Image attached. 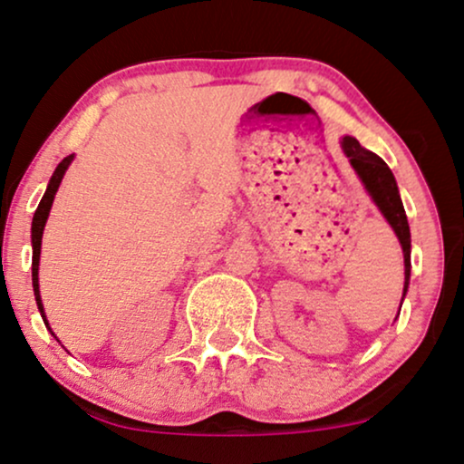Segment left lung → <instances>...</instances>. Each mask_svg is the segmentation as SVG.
Instances as JSON below:
<instances>
[{"instance_id":"8db88e82","label":"left lung","mask_w":464,"mask_h":464,"mask_svg":"<svg viewBox=\"0 0 464 464\" xmlns=\"http://www.w3.org/2000/svg\"><path fill=\"white\" fill-rule=\"evenodd\" d=\"M342 147H343V153L348 155L353 169L356 170V175L361 177L362 186H365L367 192H370L372 200L378 205V209L382 211V216L387 218V222L393 227L395 236L400 239L401 250H404V295H406L409 278H411V228H409V220H406V211H404V205H401L398 183H395L393 172L389 170V166L384 164L376 153L362 149L356 138L345 136Z\"/></svg>"}]
</instances>
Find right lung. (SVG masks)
Here are the masks:
<instances>
[{"label":"right lung","mask_w":464,"mask_h":464,"mask_svg":"<svg viewBox=\"0 0 464 464\" xmlns=\"http://www.w3.org/2000/svg\"><path fill=\"white\" fill-rule=\"evenodd\" d=\"M71 161H72V155H69V158H64V160L58 164V169H55L53 177L49 179L47 192H44V197L41 198V203H38V209H36V214H34V220H32V285H34L36 304H38V311H41L43 320H44V311H43V303H41V292H38V259H41L43 228H44V222H47L49 209H52V203H53L55 192H58V188H60V181H63L64 172H66V169H69ZM44 324H47V320H44ZM47 328H49V324H47ZM49 331H52V328H49Z\"/></svg>","instance_id":"add662e5"}]
</instances>
